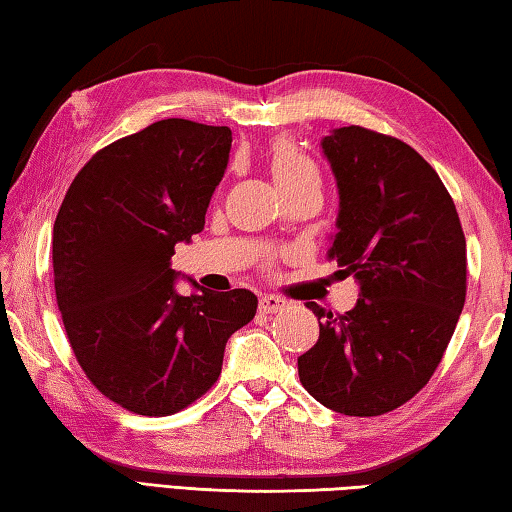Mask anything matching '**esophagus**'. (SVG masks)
Returning a JSON list of instances; mask_svg holds the SVG:
<instances>
[{
  "label": "esophagus",
  "instance_id": "34e87169",
  "mask_svg": "<svg viewBox=\"0 0 512 512\" xmlns=\"http://www.w3.org/2000/svg\"><path fill=\"white\" fill-rule=\"evenodd\" d=\"M285 306L281 297H274V294H263L261 301H258V308H261L263 315H272V312H279Z\"/></svg>",
  "mask_w": 512,
  "mask_h": 512
}]
</instances>
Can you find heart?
<instances>
[{
  "instance_id": "obj_1",
  "label": "heart",
  "mask_w": 512,
  "mask_h": 512,
  "mask_svg": "<svg viewBox=\"0 0 512 512\" xmlns=\"http://www.w3.org/2000/svg\"><path fill=\"white\" fill-rule=\"evenodd\" d=\"M270 168H272L274 182L281 188V191L303 182V179L319 177L315 161H312L306 152L297 146V143L288 141V139L272 143Z\"/></svg>"
}]
</instances>
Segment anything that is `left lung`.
<instances>
[{
  "instance_id": "1",
  "label": "left lung",
  "mask_w": 512,
  "mask_h": 512,
  "mask_svg": "<svg viewBox=\"0 0 512 512\" xmlns=\"http://www.w3.org/2000/svg\"><path fill=\"white\" fill-rule=\"evenodd\" d=\"M321 146L339 186L328 261L360 281V299L337 317L306 303L321 321L299 378L337 414L382 416L443 360L468 290L465 236L441 177L405 141L348 125Z\"/></svg>"
}]
</instances>
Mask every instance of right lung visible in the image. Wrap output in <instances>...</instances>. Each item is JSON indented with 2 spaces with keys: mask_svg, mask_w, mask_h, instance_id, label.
<instances>
[{
  "mask_svg": "<svg viewBox=\"0 0 512 512\" xmlns=\"http://www.w3.org/2000/svg\"><path fill=\"white\" fill-rule=\"evenodd\" d=\"M231 130L164 119L78 170L53 224V285L87 380L139 416H170L220 378L227 339L256 315L249 290L179 297L170 256L204 229ZM197 288V285H195Z\"/></svg>",
  "mask_w": 512,
  "mask_h": 512,
  "instance_id": "right-lung-1",
  "label": "right lung"
}]
</instances>
